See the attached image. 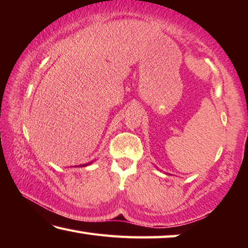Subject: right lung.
<instances>
[{"label":"right lung","instance_id":"obj_1","mask_svg":"<svg viewBox=\"0 0 248 248\" xmlns=\"http://www.w3.org/2000/svg\"><path fill=\"white\" fill-rule=\"evenodd\" d=\"M90 164H92V162H91V163H87V164H82V165H79V167H83V166H87V165H90Z\"/></svg>","mask_w":248,"mask_h":248}]
</instances>
